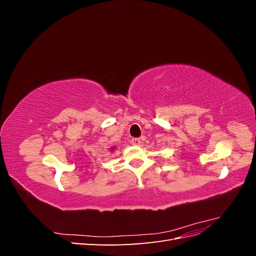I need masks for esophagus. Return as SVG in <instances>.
<instances>
[{
	"mask_svg": "<svg viewBox=\"0 0 256 256\" xmlns=\"http://www.w3.org/2000/svg\"><path fill=\"white\" fill-rule=\"evenodd\" d=\"M131 143H132L134 145H140L141 140L138 138H131Z\"/></svg>",
	"mask_w": 256,
	"mask_h": 256,
	"instance_id": "1",
	"label": "esophagus"
}]
</instances>
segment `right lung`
<instances>
[{
    "instance_id": "obj_1",
    "label": "right lung",
    "mask_w": 256,
    "mask_h": 256,
    "mask_svg": "<svg viewBox=\"0 0 256 256\" xmlns=\"http://www.w3.org/2000/svg\"><path fill=\"white\" fill-rule=\"evenodd\" d=\"M111 150H114V147H112V148H111Z\"/></svg>"
}]
</instances>
